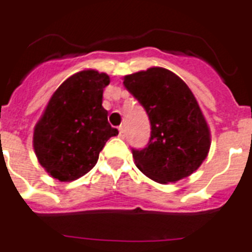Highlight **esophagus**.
Returning a JSON list of instances; mask_svg holds the SVG:
<instances>
[{
  "label": "esophagus",
  "mask_w": 252,
  "mask_h": 252,
  "mask_svg": "<svg viewBox=\"0 0 252 252\" xmlns=\"http://www.w3.org/2000/svg\"><path fill=\"white\" fill-rule=\"evenodd\" d=\"M118 131H120L121 138H125V134H126V131H125V126H120V127H118Z\"/></svg>",
  "instance_id": "1"
}]
</instances>
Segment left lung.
<instances>
[{
    "mask_svg": "<svg viewBox=\"0 0 252 252\" xmlns=\"http://www.w3.org/2000/svg\"><path fill=\"white\" fill-rule=\"evenodd\" d=\"M124 85L143 106L151 125L147 146L131 148L136 167L163 184L194 172L209 153L210 132L188 85L158 67L126 76Z\"/></svg>",
    "mask_w": 252,
    "mask_h": 252,
    "instance_id": "1",
    "label": "left lung"
}]
</instances>
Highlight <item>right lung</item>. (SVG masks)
Here are the masks:
<instances>
[{
  "label": "right lung",
  "mask_w": 252,
  "mask_h": 252,
  "mask_svg": "<svg viewBox=\"0 0 252 252\" xmlns=\"http://www.w3.org/2000/svg\"><path fill=\"white\" fill-rule=\"evenodd\" d=\"M110 80L93 69L71 76L52 94L34 130V150L43 168L60 181L84 176L95 165L99 151L118 130L102 106Z\"/></svg>",
  "instance_id": "right-lung-1"
}]
</instances>
